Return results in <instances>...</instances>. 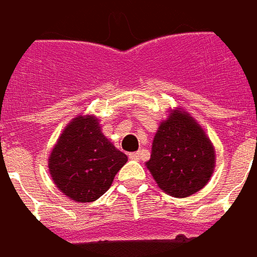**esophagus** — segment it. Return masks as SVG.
I'll return each instance as SVG.
<instances>
[{"instance_id": "34e87169", "label": "esophagus", "mask_w": 257, "mask_h": 257, "mask_svg": "<svg viewBox=\"0 0 257 257\" xmlns=\"http://www.w3.org/2000/svg\"><path fill=\"white\" fill-rule=\"evenodd\" d=\"M129 158H131V160H135V161H139L140 158H142V153H139V151L129 153Z\"/></svg>"}]
</instances>
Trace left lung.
Here are the masks:
<instances>
[{"mask_svg":"<svg viewBox=\"0 0 257 257\" xmlns=\"http://www.w3.org/2000/svg\"><path fill=\"white\" fill-rule=\"evenodd\" d=\"M146 165L160 189L184 198L208 183L215 168V150L193 117L176 110L160 125Z\"/></svg>","mask_w":257,"mask_h":257,"instance_id":"obj_1","label":"left lung"}]
</instances>
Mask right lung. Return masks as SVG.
<instances>
[{"label":"right lung","instance_id":"1","mask_svg":"<svg viewBox=\"0 0 257 257\" xmlns=\"http://www.w3.org/2000/svg\"><path fill=\"white\" fill-rule=\"evenodd\" d=\"M128 157L100 132L95 117L74 118L49 157V172L58 189L74 201L92 202L110 189Z\"/></svg>","mask_w":257,"mask_h":257}]
</instances>
